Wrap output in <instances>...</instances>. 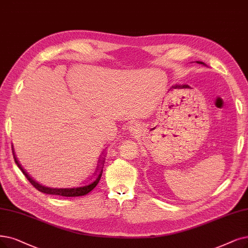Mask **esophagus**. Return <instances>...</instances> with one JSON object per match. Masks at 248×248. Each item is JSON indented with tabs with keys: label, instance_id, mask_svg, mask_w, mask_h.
Listing matches in <instances>:
<instances>
[{
	"label": "esophagus",
	"instance_id": "esophagus-1",
	"mask_svg": "<svg viewBox=\"0 0 248 248\" xmlns=\"http://www.w3.org/2000/svg\"><path fill=\"white\" fill-rule=\"evenodd\" d=\"M140 123H138L135 120H132V121H130L129 126H128V129H129V131L131 133H135V132H137L138 130H140Z\"/></svg>",
	"mask_w": 248,
	"mask_h": 248
}]
</instances>
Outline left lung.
Listing matches in <instances>:
<instances>
[{
  "mask_svg": "<svg viewBox=\"0 0 248 248\" xmlns=\"http://www.w3.org/2000/svg\"><path fill=\"white\" fill-rule=\"evenodd\" d=\"M197 63H201V64H203V63H202V62H197Z\"/></svg>",
  "mask_w": 248,
  "mask_h": 248,
  "instance_id": "obj_1",
  "label": "left lung"
}]
</instances>
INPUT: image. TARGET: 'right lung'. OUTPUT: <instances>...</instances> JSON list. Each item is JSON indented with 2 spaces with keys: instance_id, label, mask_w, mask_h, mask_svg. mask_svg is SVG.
Returning <instances> with one entry per match:
<instances>
[{
  "instance_id": "right-lung-1",
  "label": "right lung",
  "mask_w": 248,
  "mask_h": 248,
  "mask_svg": "<svg viewBox=\"0 0 248 248\" xmlns=\"http://www.w3.org/2000/svg\"><path fill=\"white\" fill-rule=\"evenodd\" d=\"M13 152V157L14 161L16 163V165L18 166L19 169L22 171V173L25 175V177L27 178V180L31 182L38 191L46 193V194H53V195H60V196H82L87 194L88 192H91L93 188L97 185V183L100 182L101 177H102V173H103V168H104V164H105V157L106 156H102V158L100 160V165L97 166L96 172L94 174L93 177L90 178L87 181L81 183L80 185L77 186H72V187H49V186H46L43 185L41 183H38L37 181L33 180L32 178L29 176L26 171L21 167V165L19 164L17 157L15 155V153L12 148Z\"/></svg>"
}]
</instances>
